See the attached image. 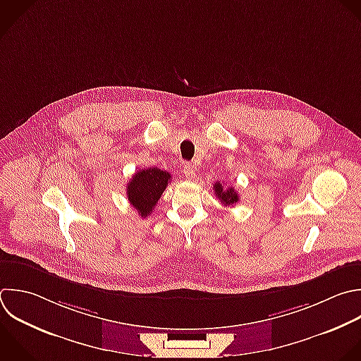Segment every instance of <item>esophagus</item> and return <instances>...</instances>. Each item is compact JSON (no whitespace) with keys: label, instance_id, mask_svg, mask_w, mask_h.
<instances>
[{"label":"esophagus","instance_id":"1","mask_svg":"<svg viewBox=\"0 0 361 361\" xmlns=\"http://www.w3.org/2000/svg\"><path fill=\"white\" fill-rule=\"evenodd\" d=\"M182 172H183V175H185L189 180H192V179L196 178V169H195L190 164H185L183 168H182Z\"/></svg>","mask_w":361,"mask_h":361}]
</instances>
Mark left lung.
Returning a JSON list of instances; mask_svg holds the SVG:
<instances>
[{"label":"left lung","mask_w":361,"mask_h":361,"mask_svg":"<svg viewBox=\"0 0 361 361\" xmlns=\"http://www.w3.org/2000/svg\"><path fill=\"white\" fill-rule=\"evenodd\" d=\"M213 189H214V195L216 197L224 204V206H234L240 197H238V193L235 192L234 188H226L223 186V183L220 182H216L213 185Z\"/></svg>","instance_id":"left-lung-1"}]
</instances>
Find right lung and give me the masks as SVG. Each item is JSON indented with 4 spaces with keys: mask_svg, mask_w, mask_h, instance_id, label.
Here are the masks:
<instances>
[{
    "mask_svg": "<svg viewBox=\"0 0 361 361\" xmlns=\"http://www.w3.org/2000/svg\"><path fill=\"white\" fill-rule=\"evenodd\" d=\"M171 180V173L159 168L137 171L127 183V197L141 217L152 213Z\"/></svg>",
    "mask_w": 361,
    "mask_h": 361,
    "instance_id": "right-lung-1",
    "label": "right lung"
}]
</instances>
